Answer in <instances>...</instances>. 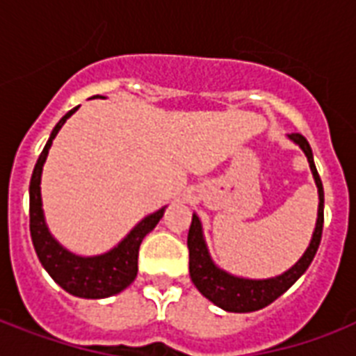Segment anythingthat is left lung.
I'll return each instance as SVG.
<instances>
[{
  "mask_svg": "<svg viewBox=\"0 0 356 356\" xmlns=\"http://www.w3.org/2000/svg\"><path fill=\"white\" fill-rule=\"evenodd\" d=\"M290 138L305 151V155L309 159L310 170H312L318 194H320V209H318V222H316L314 234H312L309 249L305 251L298 264L292 266L286 273L273 277V279H262V281L229 275L227 271L216 268L211 260L205 240H203V233H201L200 218L195 214L192 216L188 240H186L190 254V279L209 301L218 305L220 309L227 310V312H253V310L264 309L270 303H273L279 296H282L293 282L298 281L299 277L303 275L310 262L314 260L316 251L320 248L321 233H323V184H321V179L318 175V170H316L312 149H310L307 138L299 133H292Z\"/></svg>",
  "mask_w": 356,
  "mask_h": 356,
  "instance_id": "1",
  "label": "left lung"
}]
</instances>
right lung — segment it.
Here are the masks:
<instances>
[{
  "mask_svg": "<svg viewBox=\"0 0 356 356\" xmlns=\"http://www.w3.org/2000/svg\"><path fill=\"white\" fill-rule=\"evenodd\" d=\"M77 111L72 108L63 120L55 125L51 136L47 140L46 147L42 149L40 156L35 164L33 175L29 184V229L31 240L35 245V251L40 259L42 266L51 275V279L58 286L72 296L86 299H102L120 293L122 290L136 279L138 273V251L140 243L147 233H151L155 225L161 222L164 209L155 214L144 218L136 227L127 234V238L120 243L118 248L108 251L99 257H77L58 245L53 236L49 234L44 222V212H42L40 200V175L42 166L46 162L47 151L51 147L53 138L57 136L64 122Z\"/></svg>",
  "mask_w": 356,
  "mask_h": 356,
  "instance_id": "add662e5",
  "label": "right lung"
}]
</instances>
